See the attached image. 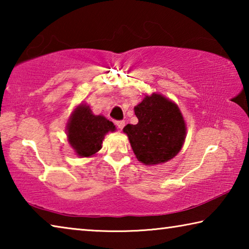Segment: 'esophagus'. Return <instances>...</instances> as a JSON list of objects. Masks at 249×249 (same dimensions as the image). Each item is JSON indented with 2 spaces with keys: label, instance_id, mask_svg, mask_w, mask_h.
<instances>
[{
  "label": "esophagus",
  "instance_id": "esophagus-1",
  "mask_svg": "<svg viewBox=\"0 0 249 249\" xmlns=\"http://www.w3.org/2000/svg\"><path fill=\"white\" fill-rule=\"evenodd\" d=\"M115 125L117 126V127H119L120 129H122L125 126V122L124 121H116L115 122Z\"/></svg>",
  "mask_w": 249,
  "mask_h": 249
}]
</instances>
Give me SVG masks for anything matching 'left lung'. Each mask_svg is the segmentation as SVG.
I'll list each match as a JSON object with an SVG mask.
<instances>
[{
    "mask_svg": "<svg viewBox=\"0 0 249 249\" xmlns=\"http://www.w3.org/2000/svg\"><path fill=\"white\" fill-rule=\"evenodd\" d=\"M136 125L127 124V135L134 154L144 165H158L175 157L185 140V123L178 105L161 94L146 95L134 107Z\"/></svg>",
    "mask_w": 249,
    "mask_h": 249,
    "instance_id": "1",
    "label": "left lung"
}]
</instances>
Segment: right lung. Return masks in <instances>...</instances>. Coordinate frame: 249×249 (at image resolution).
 <instances>
[{"instance_id": "obj_1", "label": "right lung", "mask_w": 249, "mask_h": 249, "mask_svg": "<svg viewBox=\"0 0 249 249\" xmlns=\"http://www.w3.org/2000/svg\"><path fill=\"white\" fill-rule=\"evenodd\" d=\"M115 125L102 115H94L87 104H80L71 114L67 135L78 156L91 157L102 148L104 136L114 132Z\"/></svg>"}]
</instances>
